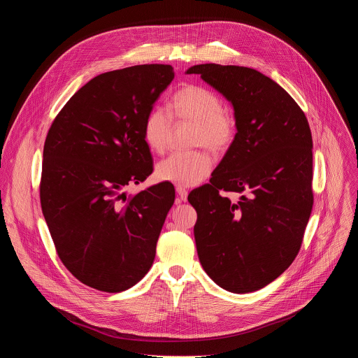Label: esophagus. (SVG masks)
Returning a JSON list of instances; mask_svg holds the SVG:
<instances>
[{
	"label": "esophagus",
	"mask_w": 358,
	"mask_h": 358,
	"mask_svg": "<svg viewBox=\"0 0 358 358\" xmlns=\"http://www.w3.org/2000/svg\"><path fill=\"white\" fill-rule=\"evenodd\" d=\"M177 194H178V198L181 201H187L188 198V189H185L184 187H177Z\"/></svg>",
	"instance_id": "obj_1"
}]
</instances>
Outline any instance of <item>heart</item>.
Masks as SVG:
<instances>
[{
    "label": "heart",
    "instance_id": "heart-1",
    "mask_svg": "<svg viewBox=\"0 0 358 358\" xmlns=\"http://www.w3.org/2000/svg\"><path fill=\"white\" fill-rule=\"evenodd\" d=\"M170 115L177 122L194 123L192 144L203 145L213 152L229 148L235 137V120L225 110L222 99L213 90L199 85H184L171 97ZM171 117L159 108L151 109L143 120V140L148 150L163 155L167 150L173 123ZM213 162L206 150L174 152L160 162L156 174L162 181L180 187H192L207 178Z\"/></svg>",
    "mask_w": 358,
    "mask_h": 358
}]
</instances>
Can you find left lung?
Wrapping results in <instances>:
<instances>
[{"instance_id":"left-lung-1","label":"left lung","mask_w":358,"mask_h":358,"mask_svg":"<svg viewBox=\"0 0 358 358\" xmlns=\"http://www.w3.org/2000/svg\"><path fill=\"white\" fill-rule=\"evenodd\" d=\"M187 73L231 101L238 130L210 184L188 195L199 262L228 292L259 290L292 265L310 218L309 122L282 86L255 69L202 64ZM224 192L240 198L231 201Z\"/></svg>"}]
</instances>
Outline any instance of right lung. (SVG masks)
I'll return each mask as SVG.
<instances>
[{
	"label": "right lung",
	"mask_w": 358,
	"mask_h": 358,
	"mask_svg": "<svg viewBox=\"0 0 358 358\" xmlns=\"http://www.w3.org/2000/svg\"><path fill=\"white\" fill-rule=\"evenodd\" d=\"M174 79L171 65H137L82 86L50 126L39 185L58 257L93 289L119 293L150 271L176 191L124 188L152 173L143 120Z\"/></svg>",
	"instance_id": "right-lung-1"
}]
</instances>
